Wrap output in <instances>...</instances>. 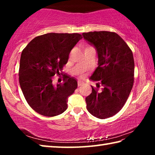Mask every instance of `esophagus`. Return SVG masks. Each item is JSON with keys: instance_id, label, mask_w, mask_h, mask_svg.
<instances>
[{"instance_id": "esophagus-1", "label": "esophagus", "mask_w": 155, "mask_h": 155, "mask_svg": "<svg viewBox=\"0 0 155 155\" xmlns=\"http://www.w3.org/2000/svg\"><path fill=\"white\" fill-rule=\"evenodd\" d=\"M83 83H84V82L83 81H81V80L78 81V87H80V86L83 85Z\"/></svg>"}]
</instances>
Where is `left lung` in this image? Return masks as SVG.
I'll return each mask as SVG.
<instances>
[{"instance_id":"1","label":"left lung","mask_w":155,"mask_h":155,"mask_svg":"<svg viewBox=\"0 0 155 155\" xmlns=\"http://www.w3.org/2000/svg\"><path fill=\"white\" fill-rule=\"evenodd\" d=\"M83 35L98 52V66L90 79L100 81L104 87L99 92L91 86L92 91L85 98L87 109L98 118H108L122 109L133 88L135 68L133 52L121 37L114 32L94 31L83 33Z\"/></svg>"}]
</instances>
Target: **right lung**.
Instances as JSON below:
<instances>
[{
	"mask_svg": "<svg viewBox=\"0 0 155 155\" xmlns=\"http://www.w3.org/2000/svg\"><path fill=\"white\" fill-rule=\"evenodd\" d=\"M81 39L79 33H46L34 38L22 51L20 85L28 104L38 114L53 117L67 109L68 98L77 89V81L64 75V83L54 86L52 78L59 74Z\"/></svg>",
	"mask_w": 155,
	"mask_h": 155,
	"instance_id": "obj_1",
	"label": "right lung"
}]
</instances>
